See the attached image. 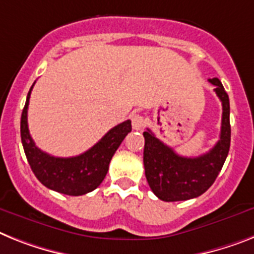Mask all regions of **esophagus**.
Wrapping results in <instances>:
<instances>
[{
    "mask_svg": "<svg viewBox=\"0 0 254 254\" xmlns=\"http://www.w3.org/2000/svg\"><path fill=\"white\" fill-rule=\"evenodd\" d=\"M131 125H133V129H135V130H142L144 127V124H146V121H144L143 116L139 114H133L131 115Z\"/></svg>",
    "mask_w": 254,
    "mask_h": 254,
    "instance_id": "obj_1",
    "label": "esophagus"
}]
</instances>
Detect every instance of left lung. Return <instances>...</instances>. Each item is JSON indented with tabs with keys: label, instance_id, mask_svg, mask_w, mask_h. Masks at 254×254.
Wrapping results in <instances>:
<instances>
[{
	"label": "left lung",
	"instance_id": "left-lung-1",
	"mask_svg": "<svg viewBox=\"0 0 254 254\" xmlns=\"http://www.w3.org/2000/svg\"><path fill=\"white\" fill-rule=\"evenodd\" d=\"M222 102V124L219 139L209 152L197 157H183L164 144L150 129L143 133V164L147 182L163 201H182L197 197L212 186L229 155L231 127L230 101L217 77L209 80Z\"/></svg>",
	"mask_w": 254,
	"mask_h": 254
}]
</instances>
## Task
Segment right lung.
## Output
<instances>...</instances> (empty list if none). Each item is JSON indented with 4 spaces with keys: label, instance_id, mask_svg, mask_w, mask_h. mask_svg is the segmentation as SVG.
<instances>
[{
    "label": "right lung",
    "instance_id": "add662e5",
    "mask_svg": "<svg viewBox=\"0 0 254 254\" xmlns=\"http://www.w3.org/2000/svg\"><path fill=\"white\" fill-rule=\"evenodd\" d=\"M35 85V82H33ZM31 86L20 120V137L25 156L37 180L48 189L64 195L80 196L91 192L104 180L108 165L124 138L131 131V121L127 120L112 127L98 143L86 152L73 157H55L38 148L28 130Z\"/></svg>",
    "mask_w": 254,
    "mask_h": 254
}]
</instances>
